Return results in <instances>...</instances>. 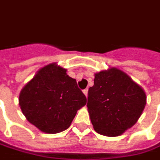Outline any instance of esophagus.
I'll return each instance as SVG.
<instances>
[{
    "label": "esophagus",
    "mask_w": 160,
    "mask_h": 160,
    "mask_svg": "<svg viewBox=\"0 0 160 160\" xmlns=\"http://www.w3.org/2000/svg\"><path fill=\"white\" fill-rule=\"evenodd\" d=\"M83 93H84V95H85L86 97H88V88H86V89H84V90H83Z\"/></svg>",
    "instance_id": "obj_1"
}]
</instances>
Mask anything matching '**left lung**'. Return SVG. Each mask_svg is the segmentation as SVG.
Wrapping results in <instances>:
<instances>
[{
    "label": "left lung",
    "mask_w": 160,
    "mask_h": 160,
    "mask_svg": "<svg viewBox=\"0 0 160 160\" xmlns=\"http://www.w3.org/2000/svg\"><path fill=\"white\" fill-rule=\"evenodd\" d=\"M146 100L144 89L121 70L95 73L87 104L94 130L108 137L121 135L137 122Z\"/></svg>",
    "instance_id": "1"
}]
</instances>
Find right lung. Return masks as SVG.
Returning <instances> with one entry per match:
<instances>
[{"instance_id":"add662e5","label":"right lung","mask_w":160,"mask_h":160,"mask_svg":"<svg viewBox=\"0 0 160 160\" xmlns=\"http://www.w3.org/2000/svg\"><path fill=\"white\" fill-rule=\"evenodd\" d=\"M67 70L50 63L41 68L21 89L18 104L27 120L45 133L70 127L87 98Z\"/></svg>"}]
</instances>
